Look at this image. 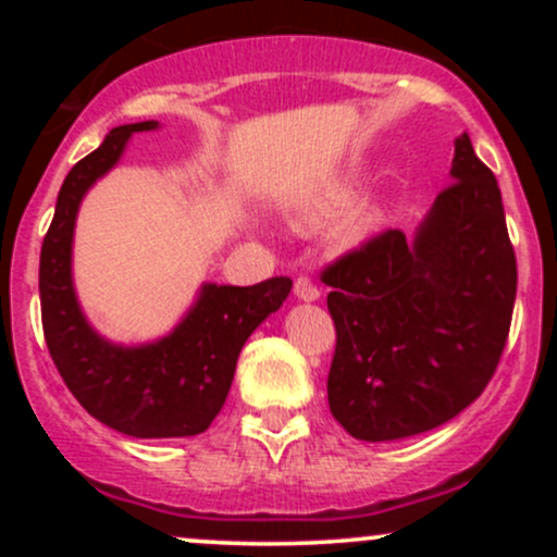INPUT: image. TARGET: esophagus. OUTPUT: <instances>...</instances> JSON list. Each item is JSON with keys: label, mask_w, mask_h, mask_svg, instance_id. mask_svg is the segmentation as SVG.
<instances>
[{"label": "esophagus", "mask_w": 557, "mask_h": 557, "mask_svg": "<svg viewBox=\"0 0 557 557\" xmlns=\"http://www.w3.org/2000/svg\"><path fill=\"white\" fill-rule=\"evenodd\" d=\"M293 293H296L298 300H306V304H311V300L319 298V287L311 283L309 277H298L296 285H293Z\"/></svg>", "instance_id": "esophagus-1"}]
</instances>
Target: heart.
<instances>
[{
    "instance_id": "obj_1",
    "label": "heart",
    "mask_w": 557,
    "mask_h": 557,
    "mask_svg": "<svg viewBox=\"0 0 557 557\" xmlns=\"http://www.w3.org/2000/svg\"><path fill=\"white\" fill-rule=\"evenodd\" d=\"M343 207H345V198H335V201L327 207V212H341Z\"/></svg>"
}]
</instances>
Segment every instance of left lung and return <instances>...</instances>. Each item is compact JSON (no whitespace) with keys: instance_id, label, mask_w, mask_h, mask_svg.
<instances>
[{"instance_id":"obj_1","label":"left lung","mask_w":557,"mask_h":557,"mask_svg":"<svg viewBox=\"0 0 557 557\" xmlns=\"http://www.w3.org/2000/svg\"><path fill=\"white\" fill-rule=\"evenodd\" d=\"M450 181L413 238L387 230L322 272L337 332L330 411L356 440L389 443L458 417L508 341L516 253L469 133L456 138Z\"/></svg>"}]
</instances>
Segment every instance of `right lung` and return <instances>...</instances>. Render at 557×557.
Masks as SVG:
<instances>
[{
    "mask_svg": "<svg viewBox=\"0 0 557 557\" xmlns=\"http://www.w3.org/2000/svg\"><path fill=\"white\" fill-rule=\"evenodd\" d=\"M157 127V120L114 127L99 149L67 172L38 264L44 337L57 372L94 419L144 440L194 437L209 430L225 406L240 348L293 287L290 277L248 287L203 283L175 330L154 343L120 345L91 327L73 285L81 201L120 162L133 133Z\"/></svg>",
    "mask_w": 557,
    "mask_h": 557,
    "instance_id": "obj_1",
    "label": "right lung"
}]
</instances>
